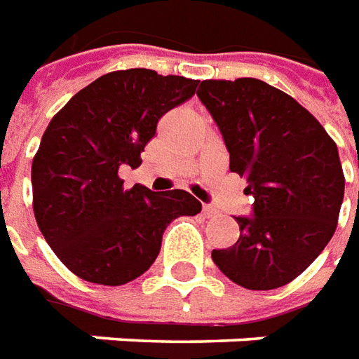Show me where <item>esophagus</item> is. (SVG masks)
<instances>
[{
    "instance_id": "34e87169",
    "label": "esophagus",
    "mask_w": 359,
    "mask_h": 359,
    "mask_svg": "<svg viewBox=\"0 0 359 359\" xmlns=\"http://www.w3.org/2000/svg\"><path fill=\"white\" fill-rule=\"evenodd\" d=\"M203 215L207 218H212V216L218 215V208H215L212 205H203Z\"/></svg>"
}]
</instances>
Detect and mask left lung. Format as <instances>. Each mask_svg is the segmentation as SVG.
<instances>
[{
  "instance_id": "1",
  "label": "left lung",
  "mask_w": 359,
  "mask_h": 359,
  "mask_svg": "<svg viewBox=\"0 0 359 359\" xmlns=\"http://www.w3.org/2000/svg\"><path fill=\"white\" fill-rule=\"evenodd\" d=\"M230 152V170L248 180L253 216H238L240 240L212 261L248 290H274L297 278L337 230L344 172L337 143L290 94L259 79L201 81Z\"/></svg>"
}]
</instances>
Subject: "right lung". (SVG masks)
Returning a JSON list of instances; mask_svg holds the SVG:
<instances>
[{
    "instance_id": "add662e5",
    "label": "right lung",
    "mask_w": 359,
    "mask_h": 359,
    "mask_svg": "<svg viewBox=\"0 0 359 359\" xmlns=\"http://www.w3.org/2000/svg\"><path fill=\"white\" fill-rule=\"evenodd\" d=\"M197 81L152 69L111 71L79 90L46 127L32 160V208L53 253L79 278L121 286L149 271L162 233L201 203L184 189L123 187L158 119L191 98Z\"/></svg>"
}]
</instances>
